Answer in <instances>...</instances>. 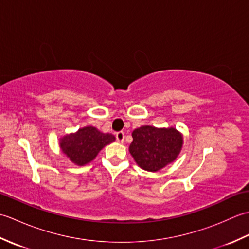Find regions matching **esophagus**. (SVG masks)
Instances as JSON below:
<instances>
[{
	"label": "esophagus",
	"mask_w": 249,
	"mask_h": 249,
	"mask_svg": "<svg viewBox=\"0 0 249 249\" xmlns=\"http://www.w3.org/2000/svg\"><path fill=\"white\" fill-rule=\"evenodd\" d=\"M115 138L116 140H118L119 142H123L124 141V138H125V135L123 131H119V133L115 134Z\"/></svg>",
	"instance_id": "1"
}]
</instances>
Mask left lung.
Here are the masks:
<instances>
[{
	"instance_id": "left-lung-1",
	"label": "left lung",
	"mask_w": 249,
	"mask_h": 249,
	"mask_svg": "<svg viewBox=\"0 0 249 249\" xmlns=\"http://www.w3.org/2000/svg\"><path fill=\"white\" fill-rule=\"evenodd\" d=\"M129 153L140 168L156 172L173 162L183 145V136L174 127L141 126L133 131Z\"/></svg>"
}]
</instances>
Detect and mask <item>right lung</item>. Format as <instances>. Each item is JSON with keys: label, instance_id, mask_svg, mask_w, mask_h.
I'll use <instances>...</instances> for the list:
<instances>
[{"label": "right lung", "instance_id": "add662e5", "mask_svg": "<svg viewBox=\"0 0 249 249\" xmlns=\"http://www.w3.org/2000/svg\"><path fill=\"white\" fill-rule=\"evenodd\" d=\"M114 140L113 135L104 134L93 126H87L61 138L60 147L75 165L84 166L91 162L105 145Z\"/></svg>", "mask_w": 249, "mask_h": 249}]
</instances>
